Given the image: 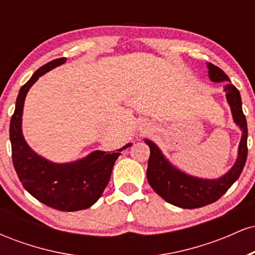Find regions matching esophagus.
<instances>
[{"mask_svg":"<svg viewBox=\"0 0 255 255\" xmlns=\"http://www.w3.org/2000/svg\"><path fill=\"white\" fill-rule=\"evenodd\" d=\"M150 130H151V128L148 127V125H144V127H142V129H141L142 133H147V131H150Z\"/></svg>","mask_w":255,"mask_h":255,"instance_id":"obj_1","label":"esophagus"}]
</instances>
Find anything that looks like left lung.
<instances>
[{
    "instance_id": "8db88e82",
    "label": "left lung",
    "mask_w": 255,
    "mask_h": 255,
    "mask_svg": "<svg viewBox=\"0 0 255 255\" xmlns=\"http://www.w3.org/2000/svg\"><path fill=\"white\" fill-rule=\"evenodd\" d=\"M209 77L213 83L230 81L229 77L212 63H207ZM227 101L230 105L234 122L241 128L242 136L239 145V156L235 164L223 176L216 180L194 177L178 170L164 157L159 147L151 140L145 139L150 147L147 164V181L153 191L169 204L182 209H198L217 201L240 177L247 160V121L242 111V101L239 90L233 84L224 86Z\"/></svg>"
}]
</instances>
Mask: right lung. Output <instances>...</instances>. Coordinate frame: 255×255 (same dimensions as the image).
I'll return each instance as SVG.
<instances>
[{
  "mask_svg": "<svg viewBox=\"0 0 255 255\" xmlns=\"http://www.w3.org/2000/svg\"><path fill=\"white\" fill-rule=\"evenodd\" d=\"M66 60V57H61L44 64L20 89L15 110L10 119L9 137L14 168L26 191L46 206L73 212L89 209L101 198L116 159L121 151L131 144L115 152L93 151L83 159L62 164L45 159L27 145L21 129L26 95L38 78L63 64Z\"/></svg>",
  "mask_w": 255,
  "mask_h": 255,
  "instance_id": "1",
  "label": "right lung"
}]
</instances>
